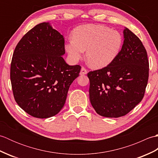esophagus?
Returning a JSON list of instances; mask_svg holds the SVG:
<instances>
[{"label": "esophagus", "mask_w": 158, "mask_h": 158, "mask_svg": "<svg viewBox=\"0 0 158 158\" xmlns=\"http://www.w3.org/2000/svg\"><path fill=\"white\" fill-rule=\"evenodd\" d=\"M87 73H88L87 70L84 68V67H82V68L81 69V71H80V75H86Z\"/></svg>", "instance_id": "1"}]
</instances>
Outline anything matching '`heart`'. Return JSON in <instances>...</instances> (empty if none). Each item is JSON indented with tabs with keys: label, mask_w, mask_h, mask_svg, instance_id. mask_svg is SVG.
Segmentation results:
<instances>
[{
	"label": "heart",
	"mask_w": 158,
	"mask_h": 158,
	"mask_svg": "<svg viewBox=\"0 0 158 158\" xmlns=\"http://www.w3.org/2000/svg\"><path fill=\"white\" fill-rule=\"evenodd\" d=\"M64 49L73 62L81 60L86 50V59L93 68L102 69L111 64L121 51L123 37L120 33L102 25L78 26Z\"/></svg>",
	"instance_id": "b5f03b06"
}]
</instances>
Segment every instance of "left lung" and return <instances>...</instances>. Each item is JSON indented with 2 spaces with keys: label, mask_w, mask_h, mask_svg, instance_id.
<instances>
[{
  "label": "left lung",
  "mask_w": 158,
  "mask_h": 158,
  "mask_svg": "<svg viewBox=\"0 0 158 158\" xmlns=\"http://www.w3.org/2000/svg\"><path fill=\"white\" fill-rule=\"evenodd\" d=\"M115 60L102 69L88 73L89 100L100 115L119 117L141 101L149 77V62L142 42L128 28Z\"/></svg>",
  "instance_id": "1"
}]
</instances>
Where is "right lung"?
Returning <instances> with one entry per match:
<instances>
[{
    "mask_svg": "<svg viewBox=\"0 0 158 158\" xmlns=\"http://www.w3.org/2000/svg\"><path fill=\"white\" fill-rule=\"evenodd\" d=\"M64 53V36L49 22L35 26L17 45L11 64L12 89L16 102L29 115L48 118L64 105L81 70L66 64Z\"/></svg>",
    "mask_w": 158,
    "mask_h": 158,
    "instance_id": "1",
    "label": "right lung"
}]
</instances>
